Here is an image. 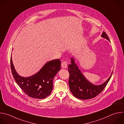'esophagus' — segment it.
I'll return each mask as SVG.
<instances>
[{
  "label": "esophagus",
  "mask_w": 124,
  "mask_h": 124,
  "mask_svg": "<svg viewBox=\"0 0 124 124\" xmlns=\"http://www.w3.org/2000/svg\"><path fill=\"white\" fill-rule=\"evenodd\" d=\"M67 66H68V62L66 61H64L62 62V63H61L62 68L66 69L67 68Z\"/></svg>",
  "instance_id": "34e87169"
}]
</instances>
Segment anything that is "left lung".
Returning <instances> with one entry per match:
<instances>
[{"instance_id":"8db88e82","label":"left lung","mask_w":124,"mask_h":124,"mask_svg":"<svg viewBox=\"0 0 124 124\" xmlns=\"http://www.w3.org/2000/svg\"><path fill=\"white\" fill-rule=\"evenodd\" d=\"M102 37L109 40L107 34L103 32ZM71 64L68 66L69 72V85L70 91L76 98L86 100L93 98L99 94L105 89L109 81L113 71L108 80L100 85L93 84L84 76L74 62L73 58L70 59Z\"/></svg>"}]
</instances>
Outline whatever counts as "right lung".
Segmentation results:
<instances>
[{"label":"right lung","instance_id":"right-lung-1","mask_svg":"<svg viewBox=\"0 0 124 124\" xmlns=\"http://www.w3.org/2000/svg\"><path fill=\"white\" fill-rule=\"evenodd\" d=\"M12 72L15 81L21 90L29 96L43 99L49 96L53 88V79L61 69L59 59L47 62L34 75L28 77L20 76L16 71L11 57Z\"/></svg>","mask_w":124,"mask_h":124}]
</instances>
